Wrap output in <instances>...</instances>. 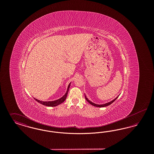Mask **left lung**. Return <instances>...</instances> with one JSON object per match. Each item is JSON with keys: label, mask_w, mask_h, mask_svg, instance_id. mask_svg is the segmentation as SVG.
<instances>
[{"label": "left lung", "mask_w": 154, "mask_h": 154, "mask_svg": "<svg viewBox=\"0 0 154 154\" xmlns=\"http://www.w3.org/2000/svg\"><path fill=\"white\" fill-rule=\"evenodd\" d=\"M85 99L87 100V101L88 102V103H89L91 104H92V105H93L94 106H95V107H106V106H109L110 105L111 103H112L114 102L118 98V97H117L115 99H114L113 100H112L111 102H110L107 103H106V104H95V103H94L92 102H91L90 100H89L88 99H87V97H86V96L85 95Z\"/></svg>", "instance_id": "obj_1"}]
</instances>
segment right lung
<instances>
[{
  "label": "right lung",
  "instance_id": "1",
  "mask_svg": "<svg viewBox=\"0 0 154 154\" xmlns=\"http://www.w3.org/2000/svg\"><path fill=\"white\" fill-rule=\"evenodd\" d=\"M70 84H69V86H68L67 90V92H66L65 95L63 96V97H62L60 99H58V100H55V101H52V102H42V101H40V100H37V99H35H35L36 100L37 102L40 103V104H43V105L46 106L54 107V106H58L59 104L63 102L66 100V97H67V95L68 91H69V88H70Z\"/></svg>",
  "mask_w": 154,
  "mask_h": 154
}]
</instances>
